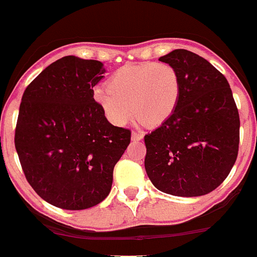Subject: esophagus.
Segmentation results:
<instances>
[{"mask_svg": "<svg viewBox=\"0 0 257 257\" xmlns=\"http://www.w3.org/2000/svg\"><path fill=\"white\" fill-rule=\"evenodd\" d=\"M132 139L136 142L142 141V139H143V134H141L139 132H133V133H132Z\"/></svg>", "mask_w": 257, "mask_h": 257, "instance_id": "34e87169", "label": "esophagus"}]
</instances>
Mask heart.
Instances as JSON below:
<instances>
[{
  "mask_svg": "<svg viewBox=\"0 0 257 257\" xmlns=\"http://www.w3.org/2000/svg\"><path fill=\"white\" fill-rule=\"evenodd\" d=\"M181 94L178 73L166 62L128 64L108 85L93 90L94 101L110 123L123 125L136 113L149 125L163 124L177 108Z\"/></svg>",
  "mask_w": 257,
  "mask_h": 257,
  "instance_id": "obj_1",
  "label": "heart"
}]
</instances>
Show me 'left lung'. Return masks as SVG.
Masks as SVG:
<instances>
[{"mask_svg": "<svg viewBox=\"0 0 257 257\" xmlns=\"http://www.w3.org/2000/svg\"><path fill=\"white\" fill-rule=\"evenodd\" d=\"M178 73L174 113L144 137V167L159 191L197 197L217 188L238 153L240 116L227 79L200 55L184 49L159 57Z\"/></svg>", "mask_w": 257, "mask_h": 257, "instance_id": "8db88e82", "label": "left lung"}]
</instances>
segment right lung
<instances>
[{"label": "right lung", "instance_id": "obj_1", "mask_svg": "<svg viewBox=\"0 0 257 257\" xmlns=\"http://www.w3.org/2000/svg\"><path fill=\"white\" fill-rule=\"evenodd\" d=\"M98 60L64 56L24 91L15 129L22 171L37 195L64 210L105 200L132 132L114 126L94 101L104 78Z\"/></svg>", "mask_w": 257, "mask_h": 257}]
</instances>
